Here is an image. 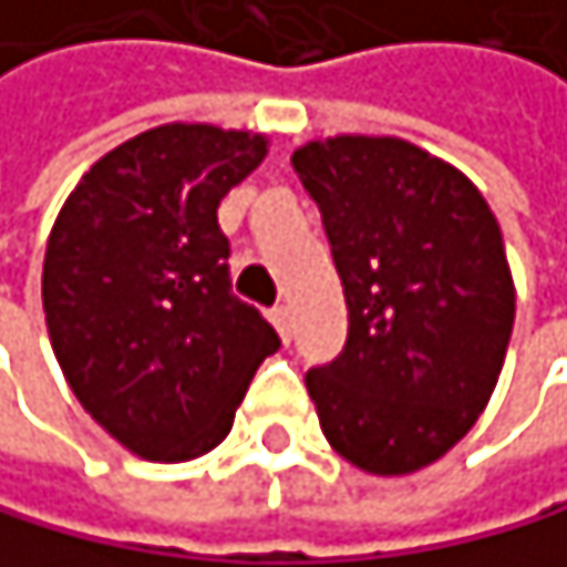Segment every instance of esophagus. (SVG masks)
Masks as SVG:
<instances>
[{
	"label": "esophagus",
	"instance_id": "obj_1",
	"mask_svg": "<svg viewBox=\"0 0 567 567\" xmlns=\"http://www.w3.org/2000/svg\"><path fill=\"white\" fill-rule=\"evenodd\" d=\"M271 327H275L278 337L289 344V340H292V317H289V309H286V306H275V309H271Z\"/></svg>",
	"mask_w": 567,
	"mask_h": 567
}]
</instances>
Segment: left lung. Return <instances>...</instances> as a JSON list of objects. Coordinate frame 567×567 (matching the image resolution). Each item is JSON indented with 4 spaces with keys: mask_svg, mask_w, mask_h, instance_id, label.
Segmentation results:
<instances>
[{
    "mask_svg": "<svg viewBox=\"0 0 567 567\" xmlns=\"http://www.w3.org/2000/svg\"><path fill=\"white\" fill-rule=\"evenodd\" d=\"M320 206L348 302V344L306 371L330 447L368 475L444 457L493 395L516 289L499 223L447 161L340 133L292 154Z\"/></svg>",
    "mask_w": 567,
    "mask_h": 567,
    "instance_id": "left-lung-1",
    "label": "left lung"
}]
</instances>
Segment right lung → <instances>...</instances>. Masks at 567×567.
<instances>
[{
	"label": "right lung",
	"mask_w": 567,
	"mask_h": 567,
	"mask_svg": "<svg viewBox=\"0 0 567 567\" xmlns=\"http://www.w3.org/2000/svg\"><path fill=\"white\" fill-rule=\"evenodd\" d=\"M268 137L165 123L102 154L64 199L43 255L51 348L85 413L147 461L230 434L258 364L281 348L230 292L216 209Z\"/></svg>",
	"instance_id": "1"
}]
</instances>
